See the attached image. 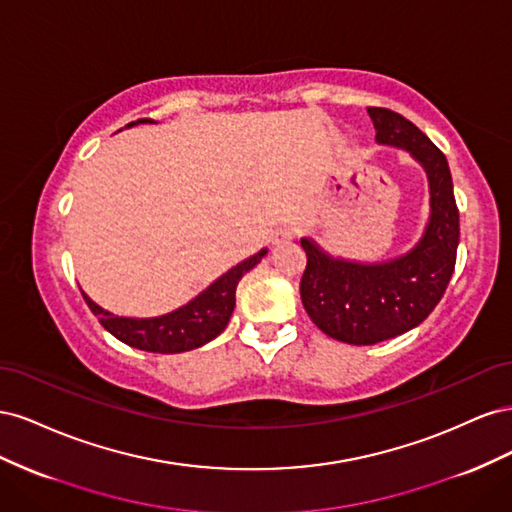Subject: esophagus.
Segmentation results:
<instances>
[{"label": "esophagus", "instance_id": "esophagus-1", "mask_svg": "<svg viewBox=\"0 0 512 512\" xmlns=\"http://www.w3.org/2000/svg\"><path fill=\"white\" fill-rule=\"evenodd\" d=\"M297 235H299V230L294 226H282V228H277V232L273 235V243L284 245V243H290Z\"/></svg>", "mask_w": 512, "mask_h": 512}]
</instances>
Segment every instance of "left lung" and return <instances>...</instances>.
I'll list each match as a JSON object with an SVG mask.
<instances>
[{"mask_svg": "<svg viewBox=\"0 0 512 512\" xmlns=\"http://www.w3.org/2000/svg\"><path fill=\"white\" fill-rule=\"evenodd\" d=\"M376 141L410 151L429 175L431 218L412 252L380 265L335 260L301 239L307 265L301 301L316 327L337 342L371 346L418 327L451 282L459 243V209L444 153L412 121L371 106Z\"/></svg>", "mask_w": 512, "mask_h": 512, "instance_id": "left-lung-1", "label": "left lung"}]
</instances>
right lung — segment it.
Instances as JSON below:
<instances>
[{
    "label": "right lung",
    "instance_id": "obj_1",
    "mask_svg": "<svg viewBox=\"0 0 512 512\" xmlns=\"http://www.w3.org/2000/svg\"><path fill=\"white\" fill-rule=\"evenodd\" d=\"M145 121L151 119H138L136 123ZM128 126H134V121ZM265 254L267 250H260L256 256L243 260L241 265L215 280L205 292H200L194 301L160 318H121L96 305L85 292L83 299L94 316H98L102 327L123 344L160 354L194 350L205 346L226 329L232 309H235L239 280L247 271L254 269Z\"/></svg>",
    "mask_w": 512,
    "mask_h": 512
}]
</instances>
